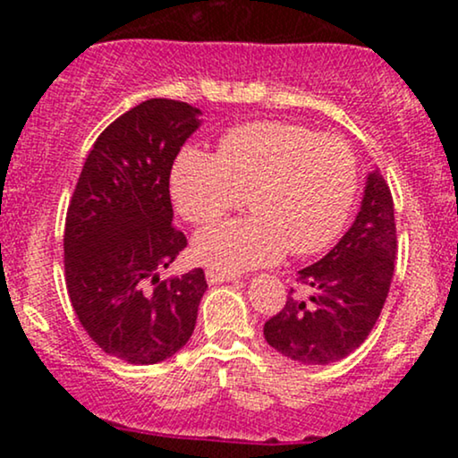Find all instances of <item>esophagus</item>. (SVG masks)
Here are the masks:
<instances>
[{"label": "esophagus", "mask_w": 458, "mask_h": 458, "mask_svg": "<svg viewBox=\"0 0 458 458\" xmlns=\"http://www.w3.org/2000/svg\"><path fill=\"white\" fill-rule=\"evenodd\" d=\"M234 277H236V273H230V271H217V269H208V271H207V280H208V284L233 282Z\"/></svg>", "instance_id": "obj_1"}]
</instances>
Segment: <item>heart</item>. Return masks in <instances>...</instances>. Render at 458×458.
Instances as JSON below:
<instances>
[{
	"instance_id": "obj_1",
	"label": "heart",
	"mask_w": 458,
	"mask_h": 458,
	"mask_svg": "<svg viewBox=\"0 0 458 458\" xmlns=\"http://www.w3.org/2000/svg\"><path fill=\"white\" fill-rule=\"evenodd\" d=\"M357 159L343 138L282 120L228 129L217 152L185 148L172 170V196L193 225L219 222L247 193L251 215L202 230L199 262L243 271L286 251L312 256L344 230L357 196Z\"/></svg>"
}]
</instances>
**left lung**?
Wrapping results in <instances>:
<instances>
[{"label": "left lung", "instance_id": "left-lung-1", "mask_svg": "<svg viewBox=\"0 0 458 458\" xmlns=\"http://www.w3.org/2000/svg\"><path fill=\"white\" fill-rule=\"evenodd\" d=\"M396 251L392 191L372 172L353 225L327 256L299 271L306 295L291 288L284 308L265 323L267 343L312 366L353 353L379 318Z\"/></svg>", "mask_w": 458, "mask_h": 458}]
</instances>
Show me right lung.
<instances>
[{"label":"right lung","instance_id":"obj_1","mask_svg":"<svg viewBox=\"0 0 458 458\" xmlns=\"http://www.w3.org/2000/svg\"><path fill=\"white\" fill-rule=\"evenodd\" d=\"M199 109L150 98L94 141L64 225L66 288L79 323L107 355L157 364L187 344L208 288L202 269L161 280L187 247L172 225L170 172Z\"/></svg>","mask_w":458,"mask_h":458}]
</instances>
